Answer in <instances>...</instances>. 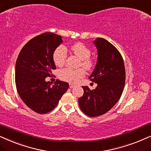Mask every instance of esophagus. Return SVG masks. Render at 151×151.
I'll return each instance as SVG.
<instances>
[{"mask_svg": "<svg viewBox=\"0 0 151 151\" xmlns=\"http://www.w3.org/2000/svg\"><path fill=\"white\" fill-rule=\"evenodd\" d=\"M69 86H70V88H72L74 87V84H73V83H70V84H69Z\"/></svg>", "mask_w": 151, "mask_h": 151, "instance_id": "esophagus-1", "label": "esophagus"}]
</instances>
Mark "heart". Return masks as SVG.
<instances>
[{
	"instance_id": "heart-1",
	"label": "heart",
	"mask_w": 151,
	"mask_h": 151,
	"mask_svg": "<svg viewBox=\"0 0 151 151\" xmlns=\"http://www.w3.org/2000/svg\"><path fill=\"white\" fill-rule=\"evenodd\" d=\"M72 52L79 59H81V65L86 70H91L94 67V60L90 57L91 51L90 48L83 43L79 42L74 43L71 47ZM68 57V51L65 46L59 45L56 48L53 53V61L55 65L59 67L63 66L65 63ZM86 74V71L83 68L79 69H70L64 68L60 70L59 77L63 81L75 83L83 78Z\"/></svg>"
}]
</instances>
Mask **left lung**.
I'll list each match as a JSON object with an SVG mask.
<instances>
[{"mask_svg":"<svg viewBox=\"0 0 151 151\" xmlns=\"http://www.w3.org/2000/svg\"><path fill=\"white\" fill-rule=\"evenodd\" d=\"M98 59L89 79L97 83L94 90L82 86L83 94L79 99L81 110L94 117L105 114L119 101L125 86L126 72L123 58L114 46L102 38L94 41Z\"/></svg>","mask_w":151,"mask_h":151,"instance_id":"left-lung-1","label":"left lung"}]
</instances>
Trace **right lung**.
I'll return each instance as SVG.
<instances>
[{
  "label": "right lung",
  "mask_w": 151,
  "mask_h": 151,
  "mask_svg": "<svg viewBox=\"0 0 151 151\" xmlns=\"http://www.w3.org/2000/svg\"><path fill=\"white\" fill-rule=\"evenodd\" d=\"M63 41L61 36L45 32L29 40L18 56L15 83L20 97L30 109L39 114L47 113L57 106L69 88L66 82L45 81L56 69L53 53Z\"/></svg>",
  "instance_id": "right-lung-1"
}]
</instances>
